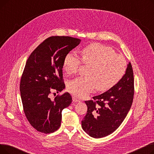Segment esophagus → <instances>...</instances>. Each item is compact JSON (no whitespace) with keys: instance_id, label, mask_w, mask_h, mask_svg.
Masks as SVG:
<instances>
[{"instance_id":"obj_1","label":"esophagus","mask_w":154,"mask_h":154,"mask_svg":"<svg viewBox=\"0 0 154 154\" xmlns=\"http://www.w3.org/2000/svg\"><path fill=\"white\" fill-rule=\"evenodd\" d=\"M72 100H73V101L75 102H80V100L78 99V98H77V97H76L75 96H73V97H72Z\"/></svg>"}]
</instances>
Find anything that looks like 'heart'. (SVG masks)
Returning <instances> with one entry per match:
<instances>
[{"mask_svg": "<svg viewBox=\"0 0 154 154\" xmlns=\"http://www.w3.org/2000/svg\"><path fill=\"white\" fill-rule=\"evenodd\" d=\"M82 62L90 65L87 77H80L69 82V91L82 97L88 93L97 90L107 91L122 79L126 70L127 63L122 55L116 54L110 47L99 43H92L80 51ZM82 64L79 57L72 52L65 56L63 69L68 75L75 74Z\"/></svg>", "mask_w": 154, "mask_h": 154, "instance_id": "heart-1", "label": "heart"}]
</instances>
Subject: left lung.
Segmentation results:
<instances>
[{
  "mask_svg": "<svg viewBox=\"0 0 154 154\" xmlns=\"http://www.w3.org/2000/svg\"><path fill=\"white\" fill-rule=\"evenodd\" d=\"M134 94V79L129 63L125 75L110 89L85 101L87 111L82 120L83 130L94 138L107 136L119 128L130 110Z\"/></svg>",
  "mask_w": 154,
  "mask_h": 154,
  "instance_id": "obj_1",
  "label": "left lung"
}]
</instances>
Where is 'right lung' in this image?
<instances>
[{
  "mask_svg": "<svg viewBox=\"0 0 154 154\" xmlns=\"http://www.w3.org/2000/svg\"><path fill=\"white\" fill-rule=\"evenodd\" d=\"M80 42L79 38L69 36L50 37L31 53L26 62L20 79V96L28 121L38 132L50 134L58 130L62 111L72 102L68 92L54 99L51 94L65 88L63 59Z\"/></svg>",
  "mask_w": 154,
  "mask_h": 154,
  "instance_id": "1",
  "label": "right lung"
}]
</instances>
